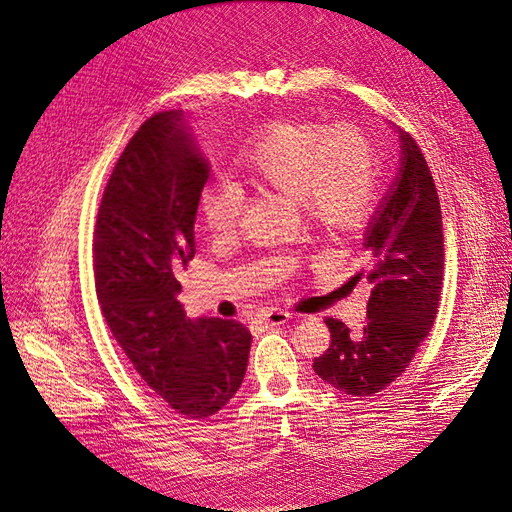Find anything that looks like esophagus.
Wrapping results in <instances>:
<instances>
[{
    "mask_svg": "<svg viewBox=\"0 0 512 512\" xmlns=\"http://www.w3.org/2000/svg\"><path fill=\"white\" fill-rule=\"evenodd\" d=\"M292 318L290 312H284V309H277V307H271L269 312L262 314V320H265L267 324H271V327H280V324L288 322Z\"/></svg>",
    "mask_w": 512,
    "mask_h": 512,
    "instance_id": "esophagus-1",
    "label": "esophagus"
}]
</instances>
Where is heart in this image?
<instances>
[{
	"mask_svg": "<svg viewBox=\"0 0 512 512\" xmlns=\"http://www.w3.org/2000/svg\"><path fill=\"white\" fill-rule=\"evenodd\" d=\"M235 168L256 188L292 196L309 222L327 230L363 226L378 200L376 147L350 123L273 121L239 149ZM241 209L235 183L215 179L200 192V222L211 235H230Z\"/></svg>",
	"mask_w": 512,
	"mask_h": 512,
	"instance_id": "obj_1",
	"label": "heart"
}]
</instances>
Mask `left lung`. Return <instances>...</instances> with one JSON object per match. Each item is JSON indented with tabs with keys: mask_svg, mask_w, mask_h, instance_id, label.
I'll use <instances>...</instances> for the list:
<instances>
[{
	"mask_svg": "<svg viewBox=\"0 0 512 512\" xmlns=\"http://www.w3.org/2000/svg\"><path fill=\"white\" fill-rule=\"evenodd\" d=\"M401 168L365 235L367 324L359 335L327 318L329 350L314 371L337 391L371 397L404 374L433 327L444 280V235L436 183L421 147L399 132Z\"/></svg>",
	"mask_w": 512,
	"mask_h": 512,
	"instance_id": "obj_1",
	"label": "left lung"
}]
</instances>
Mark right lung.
<instances>
[{"mask_svg":"<svg viewBox=\"0 0 512 512\" xmlns=\"http://www.w3.org/2000/svg\"><path fill=\"white\" fill-rule=\"evenodd\" d=\"M181 119L156 113L123 149L94 226V275L102 316L138 376L175 412L207 418L239 391L252 335L237 320H190L177 301L209 179Z\"/></svg>","mask_w":512,"mask_h":512,"instance_id":"add662e5","label":"right lung"}]
</instances>
